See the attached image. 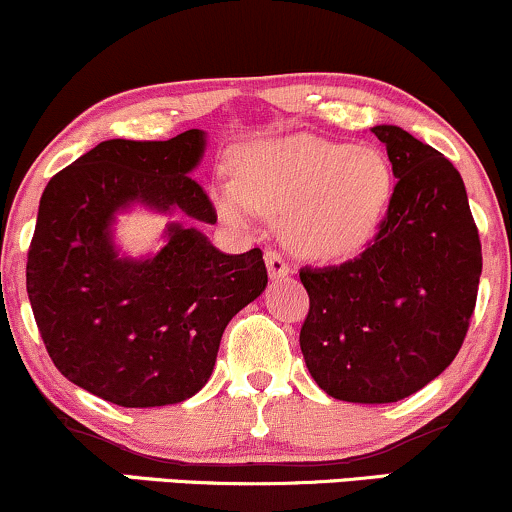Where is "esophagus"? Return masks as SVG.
<instances>
[{"label":"esophagus","instance_id":"34e87169","mask_svg":"<svg viewBox=\"0 0 512 512\" xmlns=\"http://www.w3.org/2000/svg\"><path fill=\"white\" fill-rule=\"evenodd\" d=\"M264 262H267L269 279L279 281V279H286V276L291 274L289 262L284 260V255H281V252H276V250H267V252H264Z\"/></svg>","mask_w":512,"mask_h":512}]
</instances>
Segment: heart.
I'll return each instance as SVG.
<instances>
[{"label": "heart", "mask_w": 512, "mask_h": 512, "mask_svg": "<svg viewBox=\"0 0 512 512\" xmlns=\"http://www.w3.org/2000/svg\"><path fill=\"white\" fill-rule=\"evenodd\" d=\"M236 180L216 185L221 216L250 226L260 214L281 216V236L315 262L349 260L378 236L395 195L385 151L315 134L257 142L233 156Z\"/></svg>", "instance_id": "1"}]
</instances>
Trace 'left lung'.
<instances>
[{
    "label": "left lung",
    "instance_id": "obj_1",
    "mask_svg": "<svg viewBox=\"0 0 512 512\" xmlns=\"http://www.w3.org/2000/svg\"><path fill=\"white\" fill-rule=\"evenodd\" d=\"M385 144L395 195L375 243L356 260L301 269L310 310L301 351L334 399L387 404L414 395L457 356L477 303L481 243L462 175L402 127Z\"/></svg>",
    "mask_w": 512,
    "mask_h": 512
}]
</instances>
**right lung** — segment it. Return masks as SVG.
<instances>
[{"mask_svg": "<svg viewBox=\"0 0 512 512\" xmlns=\"http://www.w3.org/2000/svg\"><path fill=\"white\" fill-rule=\"evenodd\" d=\"M207 134L168 142L110 139L45 187L28 250L26 289L57 370L120 407L178 404L207 385L231 317L267 286L262 250L226 255L171 222L154 256H122L116 216L132 206L216 223L192 178Z\"/></svg>", "mask_w": 512, "mask_h": 512, "instance_id": "1", "label": "right lung"}]
</instances>
